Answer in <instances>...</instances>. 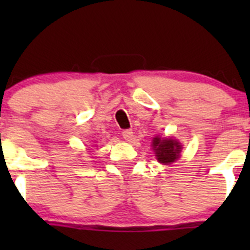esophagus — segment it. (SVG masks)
Returning <instances> with one entry per match:
<instances>
[{"instance_id":"34e87169","label":"esophagus","mask_w":250,"mask_h":250,"mask_svg":"<svg viewBox=\"0 0 250 250\" xmlns=\"http://www.w3.org/2000/svg\"><path fill=\"white\" fill-rule=\"evenodd\" d=\"M122 137L125 138V140L129 141L133 139V130L132 129H125L122 132Z\"/></svg>"}]
</instances>
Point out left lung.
<instances>
[{
	"label": "left lung",
	"instance_id": "8db88e82",
	"mask_svg": "<svg viewBox=\"0 0 250 250\" xmlns=\"http://www.w3.org/2000/svg\"><path fill=\"white\" fill-rule=\"evenodd\" d=\"M153 150L156 152L157 161L161 163H173L179 158L181 145L178 141L173 139H161V138H153Z\"/></svg>",
	"mask_w": 250,
	"mask_h": 250
}]
</instances>
